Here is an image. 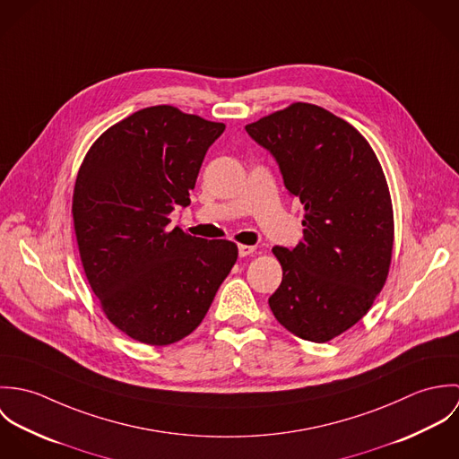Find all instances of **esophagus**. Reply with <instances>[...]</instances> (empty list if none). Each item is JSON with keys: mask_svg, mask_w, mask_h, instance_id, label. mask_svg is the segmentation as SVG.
<instances>
[{"mask_svg": "<svg viewBox=\"0 0 459 459\" xmlns=\"http://www.w3.org/2000/svg\"><path fill=\"white\" fill-rule=\"evenodd\" d=\"M255 251H256L255 246H246V244H240V246H238V255H240V258H247V256H251Z\"/></svg>", "mask_w": 459, "mask_h": 459, "instance_id": "obj_1", "label": "esophagus"}]
</instances>
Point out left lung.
<instances>
[{
	"instance_id": "1",
	"label": "left lung",
	"mask_w": 459,
	"mask_h": 459,
	"mask_svg": "<svg viewBox=\"0 0 459 459\" xmlns=\"http://www.w3.org/2000/svg\"><path fill=\"white\" fill-rule=\"evenodd\" d=\"M246 131L275 157L306 210L304 240L272 249L282 281L268 306L291 333L327 342L368 315L389 275L394 212L382 164L353 126L307 102Z\"/></svg>"
}]
</instances>
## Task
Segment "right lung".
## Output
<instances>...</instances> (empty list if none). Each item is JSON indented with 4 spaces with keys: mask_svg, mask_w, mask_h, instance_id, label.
<instances>
[{
    "mask_svg": "<svg viewBox=\"0 0 459 459\" xmlns=\"http://www.w3.org/2000/svg\"><path fill=\"white\" fill-rule=\"evenodd\" d=\"M224 129L173 106L144 108L100 134L77 171L72 219L86 279L106 318L139 342L166 346L196 330L238 258L230 240L168 228Z\"/></svg>",
    "mask_w": 459,
    "mask_h": 459,
    "instance_id": "right-lung-1",
    "label": "right lung"
}]
</instances>
